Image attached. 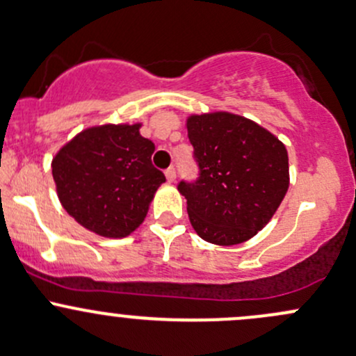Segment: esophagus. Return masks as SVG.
<instances>
[{"instance_id":"esophagus-1","label":"esophagus","mask_w":356,"mask_h":356,"mask_svg":"<svg viewBox=\"0 0 356 356\" xmlns=\"http://www.w3.org/2000/svg\"><path fill=\"white\" fill-rule=\"evenodd\" d=\"M166 179L168 183H175V179H177V171H175V168H170V170H166Z\"/></svg>"}]
</instances>
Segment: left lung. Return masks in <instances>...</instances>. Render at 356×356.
<instances>
[{
    "instance_id": "1",
    "label": "left lung",
    "mask_w": 356,
    "mask_h": 356,
    "mask_svg": "<svg viewBox=\"0 0 356 356\" xmlns=\"http://www.w3.org/2000/svg\"><path fill=\"white\" fill-rule=\"evenodd\" d=\"M200 166L193 185L179 183L190 224L217 246L258 234L280 207L290 185L285 144L265 127L231 112L186 117Z\"/></svg>"
}]
</instances>
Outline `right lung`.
I'll return each instance as SVG.
<instances>
[{"label":"right lung","instance_id":"right-lung-1","mask_svg":"<svg viewBox=\"0 0 356 356\" xmlns=\"http://www.w3.org/2000/svg\"><path fill=\"white\" fill-rule=\"evenodd\" d=\"M140 122L83 129L52 158L60 205L79 225L108 239L131 236L146 219L164 175Z\"/></svg>","mask_w":356,"mask_h":356}]
</instances>
